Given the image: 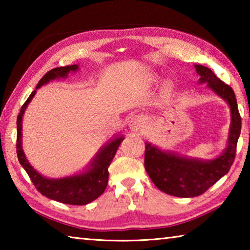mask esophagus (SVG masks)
Segmentation results:
<instances>
[{
  "mask_svg": "<svg viewBox=\"0 0 250 250\" xmlns=\"http://www.w3.org/2000/svg\"><path fill=\"white\" fill-rule=\"evenodd\" d=\"M147 120V117L146 115H141V113H138V115H133L130 118L129 121V128L131 131H139L141 130L143 126L146 125Z\"/></svg>",
  "mask_w": 250,
  "mask_h": 250,
  "instance_id": "34e87169",
  "label": "esophagus"
}]
</instances>
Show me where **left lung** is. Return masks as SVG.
I'll use <instances>...</instances> for the list:
<instances>
[{
    "label": "left lung",
    "instance_id": "left-lung-1",
    "mask_svg": "<svg viewBox=\"0 0 250 250\" xmlns=\"http://www.w3.org/2000/svg\"><path fill=\"white\" fill-rule=\"evenodd\" d=\"M195 69L201 76L198 83H207V87L229 105L231 121L228 145L216 159L204 161L163 151L150 142H146L145 167L150 179L160 191L176 197L202 195L227 174L234 163L237 141L242 129V118L234 90L207 67L195 65Z\"/></svg>",
    "mask_w": 250,
    "mask_h": 250
}]
</instances>
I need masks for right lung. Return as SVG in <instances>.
<instances>
[{"instance_id":"1","label":"right lung","mask_w":250,"mask_h":250,"mask_svg":"<svg viewBox=\"0 0 250 250\" xmlns=\"http://www.w3.org/2000/svg\"><path fill=\"white\" fill-rule=\"evenodd\" d=\"M78 68V65H71L57 67V68L46 73L37 83L36 89L32 92L22 105L21 112L18 116V121H16V125H18V139H16V149L18 150H16V153H18L21 166L26 171L33 184L35 185L36 189L42 195L69 205H86L88 203L95 201L104 192L109 179L108 167L115 158L116 152L124 140V137H117L101 147L94 160L91 161V163L87 167L86 171L79 173V174L62 177V179H48L34 170V167L29 164L24 154L22 149V120L25 110L40 87L48 83L50 80L66 78L70 71L75 73Z\"/></svg>"}]
</instances>
